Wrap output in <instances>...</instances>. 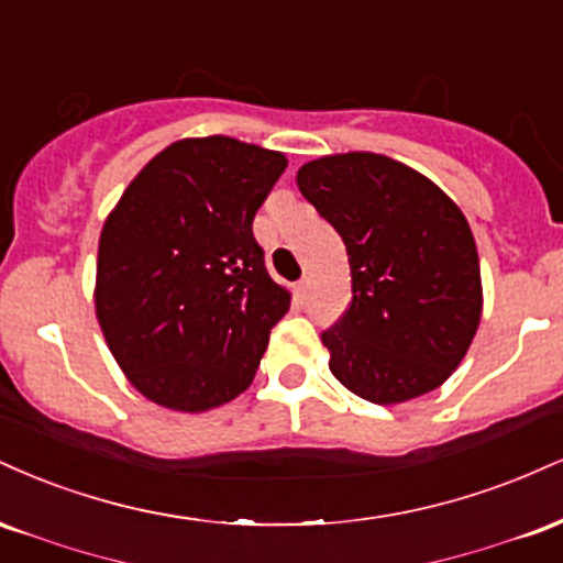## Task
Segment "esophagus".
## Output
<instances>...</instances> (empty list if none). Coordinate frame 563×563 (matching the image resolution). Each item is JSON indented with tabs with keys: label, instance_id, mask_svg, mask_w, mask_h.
Returning <instances> with one entry per match:
<instances>
[{
	"label": "esophagus",
	"instance_id": "1",
	"mask_svg": "<svg viewBox=\"0 0 563 563\" xmlns=\"http://www.w3.org/2000/svg\"><path fill=\"white\" fill-rule=\"evenodd\" d=\"M307 294H309V277H301V280L296 283V296L303 301L307 299Z\"/></svg>",
	"mask_w": 563,
	"mask_h": 563
}]
</instances>
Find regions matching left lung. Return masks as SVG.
Returning <instances> with one entry per match:
<instances>
[{
    "label": "left lung",
    "mask_w": 563,
    "mask_h": 563,
    "mask_svg": "<svg viewBox=\"0 0 563 563\" xmlns=\"http://www.w3.org/2000/svg\"><path fill=\"white\" fill-rule=\"evenodd\" d=\"M301 196L346 245L352 301L322 333L331 373L376 405L434 391L482 320L474 232L442 187L378 153H335L296 172Z\"/></svg>",
    "instance_id": "1"
}]
</instances>
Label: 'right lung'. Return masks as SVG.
<instances>
[{
	"label": "right lung",
	"mask_w": 563,
	"mask_h": 563,
	"mask_svg": "<svg viewBox=\"0 0 563 563\" xmlns=\"http://www.w3.org/2000/svg\"><path fill=\"white\" fill-rule=\"evenodd\" d=\"M288 158L235 137H187L142 166L97 245L95 314L142 397L177 412L251 386L290 294L269 277L254 214Z\"/></svg>",
	"instance_id": "add662e5"
}]
</instances>
